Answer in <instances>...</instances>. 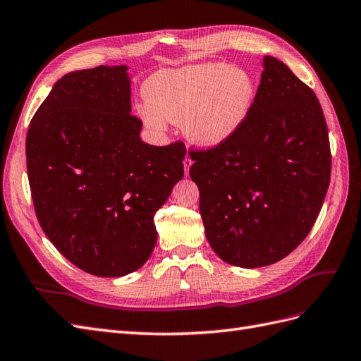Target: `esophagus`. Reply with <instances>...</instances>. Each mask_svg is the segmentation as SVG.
<instances>
[{
  "label": "esophagus",
  "instance_id": "34e87169",
  "mask_svg": "<svg viewBox=\"0 0 361 361\" xmlns=\"http://www.w3.org/2000/svg\"><path fill=\"white\" fill-rule=\"evenodd\" d=\"M183 164H184V173H186V177H188L189 169H190V166H192V160L189 159V157H186V159H184V161H183Z\"/></svg>",
  "mask_w": 361,
  "mask_h": 361
}]
</instances>
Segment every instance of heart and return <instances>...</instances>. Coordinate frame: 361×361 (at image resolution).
<instances>
[{
	"instance_id": "obj_1",
	"label": "heart",
	"mask_w": 361,
	"mask_h": 361,
	"mask_svg": "<svg viewBox=\"0 0 361 361\" xmlns=\"http://www.w3.org/2000/svg\"><path fill=\"white\" fill-rule=\"evenodd\" d=\"M143 122L163 131L166 122L181 123L193 145L216 147L230 140L245 122L256 97L255 79L223 62L163 70L146 80Z\"/></svg>"
}]
</instances>
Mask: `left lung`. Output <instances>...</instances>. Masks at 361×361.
Listing matches in <instances>:
<instances>
[{"label": "left lung", "instance_id": "obj_1", "mask_svg": "<svg viewBox=\"0 0 361 361\" xmlns=\"http://www.w3.org/2000/svg\"><path fill=\"white\" fill-rule=\"evenodd\" d=\"M262 67L239 131L190 154L207 241L224 262L243 269L281 261L307 238L331 177L319 99L279 59L265 56Z\"/></svg>", "mask_w": 361, "mask_h": 361}]
</instances>
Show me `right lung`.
<instances>
[{"label":"right lung","instance_id":"add662e5","mask_svg":"<svg viewBox=\"0 0 361 361\" xmlns=\"http://www.w3.org/2000/svg\"><path fill=\"white\" fill-rule=\"evenodd\" d=\"M140 131L126 66L62 76L30 122L36 216L59 253L90 274L126 276L149 259L155 212L184 175V145H147Z\"/></svg>","mask_w":361,"mask_h":361}]
</instances>
